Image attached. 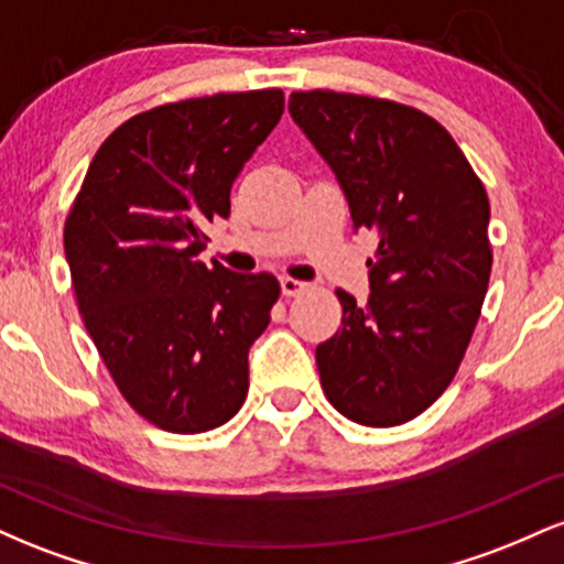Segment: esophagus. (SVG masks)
Listing matches in <instances>:
<instances>
[{"instance_id": "1", "label": "esophagus", "mask_w": 564, "mask_h": 564, "mask_svg": "<svg viewBox=\"0 0 564 564\" xmlns=\"http://www.w3.org/2000/svg\"><path fill=\"white\" fill-rule=\"evenodd\" d=\"M304 289H307V283L296 281V278H281V291L286 296H300Z\"/></svg>"}]
</instances>
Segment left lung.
<instances>
[{
    "label": "left lung",
    "mask_w": 564,
    "mask_h": 564,
    "mask_svg": "<svg viewBox=\"0 0 564 564\" xmlns=\"http://www.w3.org/2000/svg\"><path fill=\"white\" fill-rule=\"evenodd\" d=\"M291 119L326 159L355 230L377 232L366 304L315 349L326 398L366 426L416 419L448 390L480 318L494 251L488 193L448 129L381 97L291 93Z\"/></svg>",
    "instance_id": "1"
}]
</instances>
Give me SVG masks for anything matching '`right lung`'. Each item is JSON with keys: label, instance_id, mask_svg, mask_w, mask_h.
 I'll return each mask as SVG.
<instances>
[{"label": "right lung", "instance_id": "1", "mask_svg": "<svg viewBox=\"0 0 564 564\" xmlns=\"http://www.w3.org/2000/svg\"><path fill=\"white\" fill-rule=\"evenodd\" d=\"M281 113V89H251L132 116L95 153L68 212L63 246L84 328L127 403L159 430H215L249 392V347L281 286L198 254Z\"/></svg>", "mask_w": 564, "mask_h": 564}]
</instances>
